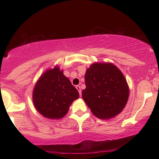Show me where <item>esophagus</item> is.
<instances>
[{"label":"esophagus","instance_id":"esophagus-1","mask_svg":"<svg viewBox=\"0 0 159 159\" xmlns=\"http://www.w3.org/2000/svg\"><path fill=\"white\" fill-rule=\"evenodd\" d=\"M76 89L78 90V91H79L80 96L81 97V95H82V93H81V89H80V87L79 85H76Z\"/></svg>","mask_w":159,"mask_h":159}]
</instances>
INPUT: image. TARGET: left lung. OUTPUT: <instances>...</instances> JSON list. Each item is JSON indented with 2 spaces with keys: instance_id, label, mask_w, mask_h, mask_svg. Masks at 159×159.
Segmentation results:
<instances>
[{
  "instance_id": "left-lung-1",
  "label": "left lung",
  "mask_w": 159,
  "mask_h": 159,
  "mask_svg": "<svg viewBox=\"0 0 159 159\" xmlns=\"http://www.w3.org/2000/svg\"><path fill=\"white\" fill-rule=\"evenodd\" d=\"M82 97L91 112L100 119H109L125 108L129 87L120 70L110 62H96L86 69Z\"/></svg>"
}]
</instances>
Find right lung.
Masks as SVG:
<instances>
[{"instance_id":"add662e5","label":"right lung","mask_w":159,"mask_h":159,"mask_svg":"<svg viewBox=\"0 0 159 159\" xmlns=\"http://www.w3.org/2000/svg\"><path fill=\"white\" fill-rule=\"evenodd\" d=\"M79 98L78 90L58 66L46 70L40 76L32 95L37 111L49 119L63 118Z\"/></svg>"}]
</instances>
